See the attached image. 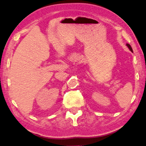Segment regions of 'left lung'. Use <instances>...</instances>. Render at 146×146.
I'll use <instances>...</instances> for the list:
<instances>
[{
    "mask_svg": "<svg viewBox=\"0 0 146 146\" xmlns=\"http://www.w3.org/2000/svg\"><path fill=\"white\" fill-rule=\"evenodd\" d=\"M126 46H128V48L129 49H130V50L131 51V52H133L132 48V47H131V46H130V44H126Z\"/></svg>",
    "mask_w": 146,
    "mask_h": 146,
    "instance_id": "obj_1",
    "label": "left lung"
}]
</instances>
